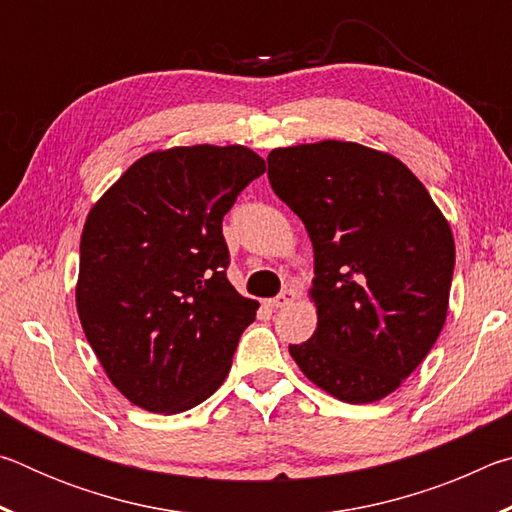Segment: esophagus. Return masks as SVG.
I'll return each mask as SVG.
<instances>
[{"label": "esophagus", "instance_id": "obj_1", "mask_svg": "<svg viewBox=\"0 0 512 512\" xmlns=\"http://www.w3.org/2000/svg\"><path fill=\"white\" fill-rule=\"evenodd\" d=\"M296 298H298L296 291H293V289H284V291L280 293V296L268 302V307H271V309H284V307H289L291 302L296 300Z\"/></svg>", "mask_w": 512, "mask_h": 512}]
</instances>
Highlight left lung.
I'll list each match as a JSON object with an SVG mask.
<instances>
[{
  "label": "left lung",
  "instance_id": "1",
  "mask_svg": "<svg viewBox=\"0 0 512 512\" xmlns=\"http://www.w3.org/2000/svg\"><path fill=\"white\" fill-rule=\"evenodd\" d=\"M273 192L314 246L309 298L316 332L289 345L311 384L348 404L402 386L445 325L454 235L402 160L357 142L323 140L268 153Z\"/></svg>",
  "mask_w": 512,
  "mask_h": 512
}]
</instances>
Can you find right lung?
I'll return each mask as SVG.
<instances>
[{
  "mask_svg": "<svg viewBox=\"0 0 512 512\" xmlns=\"http://www.w3.org/2000/svg\"><path fill=\"white\" fill-rule=\"evenodd\" d=\"M264 169L241 144L158 149L88 212L76 311L112 386L140 409L189 411L228 377L259 302L225 277L221 223Z\"/></svg>",
  "mask_w": 512,
  "mask_h": 512,
  "instance_id": "add662e5",
  "label": "right lung"
}]
</instances>
